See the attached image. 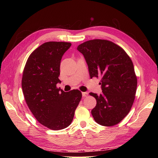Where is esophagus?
<instances>
[{
    "label": "esophagus",
    "mask_w": 158,
    "mask_h": 158,
    "mask_svg": "<svg viewBox=\"0 0 158 158\" xmlns=\"http://www.w3.org/2000/svg\"><path fill=\"white\" fill-rule=\"evenodd\" d=\"M82 96H83V97H87L88 96V92H82Z\"/></svg>",
    "instance_id": "obj_1"
}]
</instances>
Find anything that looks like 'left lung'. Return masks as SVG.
Here are the masks:
<instances>
[{
    "mask_svg": "<svg viewBox=\"0 0 158 158\" xmlns=\"http://www.w3.org/2000/svg\"><path fill=\"white\" fill-rule=\"evenodd\" d=\"M77 50L84 56L90 77L101 78L102 93H89L96 100L91 111L94 119L104 126L116 125L128 114L135 98L137 78L132 60L121 47L107 40H89Z\"/></svg>",
    "mask_w": 158,
    "mask_h": 158,
    "instance_id": "8db88e82",
    "label": "left lung"
}]
</instances>
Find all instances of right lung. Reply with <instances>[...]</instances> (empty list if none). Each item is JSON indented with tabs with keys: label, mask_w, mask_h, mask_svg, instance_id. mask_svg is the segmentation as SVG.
<instances>
[{
	"label": "right lung",
	"mask_w": 158,
	"mask_h": 158,
	"mask_svg": "<svg viewBox=\"0 0 158 158\" xmlns=\"http://www.w3.org/2000/svg\"><path fill=\"white\" fill-rule=\"evenodd\" d=\"M71 43L49 41L32 52L23 71L22 88L29 109L38 122L48 128L68 127L81 99L78 89L65 92L56 85L62 57Z\"/></svg>",
	"instance_id": "1"
}]
</instances>
